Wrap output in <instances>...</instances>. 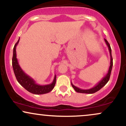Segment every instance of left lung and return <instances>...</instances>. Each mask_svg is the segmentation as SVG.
I'll use <instances>...</instances> for the list:
<instances>
[{"mask_svg":"<svg viewBox=\"0 0 126 126\" xmlns=\"http://www.w3.org/2000/svg\"><path fill=\"white\" fill-rule=\"evenodd\" d=\"M105 43L107 45L108 47V50L110 51V66L109 67V70H108V72L105 76L102 79V80L101 81H99L98 83L95 85V86H94L93 88H91V89H80V88L76 87L75 86V85H73L72 84V83L71 82V85L72 86V87L74 88V89L75 91H76L77 92H79V93H83V94H94L95 92H97L99 90L102 88L103 86H104L105 85L107 84V83L108 82L110 78V75H111V70H112V64H113V62H112V56H111V48L110 47V45L108 42L107 41V40L104 39Z\"/></svg>","mask_w":126,"mask_h":126,"instance_id":"1","label":"left lung"}]
</instances>
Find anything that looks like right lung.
I'll return each mask as SVG.
<instances>
[{
	"instance_id": "right-lung-1",
	"label": "right lung",
	"mask_w": 126,
	"mask_h": 126,
	"mask_svg": "<svg viewBox=\"0 0 126 126\" xmlns=\"http://www.w3.org/2000/svg\"><path fill=\"white\" fill-rule=\"evenodd\" d=\"M19 41V38L14 47L12 57V67L17 80L22 86H23L26 90L32 94L40 95L48 93L53 90L54 87L56 82V75H55L53 81L50 84L40 85L36 83L35 81L32 78H31L23 71L19 64L18 59L16 58V48Z\"/></svg>"
}]
</instances>
